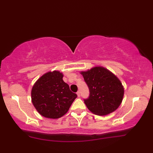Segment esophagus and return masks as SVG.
I'll use <instances>...</instances> for the list:
<instances>
[{
  "label": "esophagus",
  "mask_w": 153,
  "mask_h": 153,
  "mask_svg": "<svg viewBox=\"0 0 153 153\" xmlns=\"http://www.w3.org/2000/svg\"><path fill=\"white\" fill-rule=\"evenodd\" d=\"M76 95H77V96H78V97H80V95H81V94H80V92H79V91H77V93H76Z\"/></svg>",
  "instance_id": "34e87169"
}]
</instances>
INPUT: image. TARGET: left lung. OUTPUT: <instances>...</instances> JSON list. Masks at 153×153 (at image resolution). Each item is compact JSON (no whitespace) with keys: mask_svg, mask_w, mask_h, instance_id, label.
Returning a JSON list of instances; mask_svg holds the SVG:
<instances>
[{"mask_svg":"<svg viewBox=\"0 0 153 153\" xmlns=\"http://www.w3.org/2000/svg\"><path fill=\"white\" fill-rule=\"evenodd\" d=\"M81 74L90 91L88 98L83 100L92 113L104 116L118 108L124 95V88L118 77L102 67H95Z\"/></svg>","mask_w":153,"mask_h":153,"instance_id":"1","label":"left lung"}]
</instances>
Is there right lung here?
Segmentation results:
<instances>
[{
  "instance_id": "right-lung-1",
  "label": "right lung",
  "mask_w": 153,
  "mask_h": 153,
  "mask_svg": "<svg viewBox=\"0 0 153 153\" xmlns=\"http://www.w3.org/2000/svg\"><path fill=\"white\" fill-rule=\"evenodd\" d=\"M62 77L63 74L58 71L49 72L33 86L32 102L39 114L45 118L56 119L64 116L77 97Z\"/></svg>"
}]
</instances>
